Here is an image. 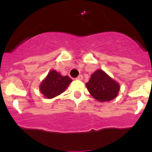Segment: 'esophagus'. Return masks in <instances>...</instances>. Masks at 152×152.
<instances>
[{"instance_id":"1","label":"esophagus","mask_w":152,"mask_h":152,"mask_svg":"<svg viewBox=\"0 0 152 152\" xmlns=\"http://www.w3.org/2000/svg\"><path fill=\"white\" fill-rule=\"evenodd\" d=\"M76 79H77V80H82V79H83V76H82L81 75H78V76H77V77Z\"/></svg>"}]
</instances>
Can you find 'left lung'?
Wrapping results in <instances>:
<instances>
[{
    "label": "left lung",
    "instance_id": "8db88e82",
    "mask_svg": "<svg viewBox=\"0 0 152 152\" xmlns=\"http://www.w3.org/2000/svg\"><path fill=\"white\" fill-rule=\"evenodd\" d=\"M89 92L93 98L99 102H108L118 95L120 86L102 70H97L86 83Z\"/></svg>",
    "mask_w": 152,
    "mask_h": 152
}]
</instances>
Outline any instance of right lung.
<instances>
[{"label":"right lung","mask_w":152,"mask_h":152,"mask_svg":"<svg viewBox=\"0 0 152 152\" xmlns=\"http://www.w3.org/2000/svg\"><path fill=\"white\" fill-rule=\"evenodd\" d=\"M71 82L72 79L69 76H62L55 70H52L41 83L40 90L47 98L52 99L63 93Z\"/></svg>","instance_id":"add662e5"}]
</instances>
